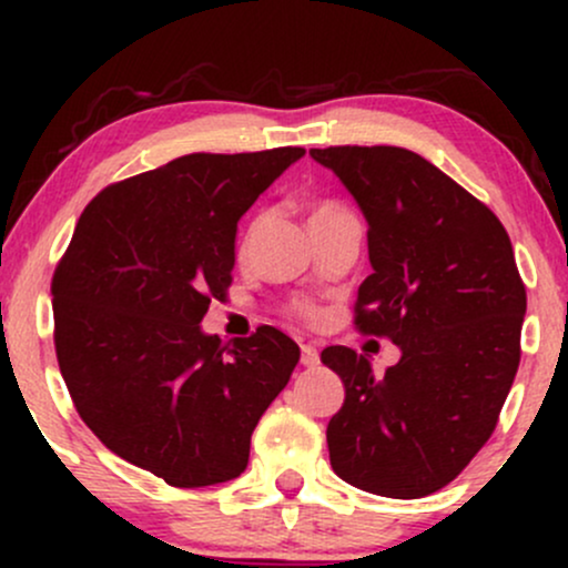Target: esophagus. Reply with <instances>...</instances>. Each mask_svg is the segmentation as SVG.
<instances>
[{"label":"esophagus","mask_w":568,"mask_h":568,"mask_svg":"<svg viewBox=\"0 0 568 568\" xmlns=\"http://www.w3.org/2000/svg\"><path fill=\"white\" fill-rule=\"evenodd\" d=\"M317 363H321V352L312 347V344H304V347H302V366L315 368Z\"/></svg>","instance_id":"34e87169"}]
</instances>
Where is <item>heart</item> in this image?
<instances>
[{"instance_id":"obj_1","label":"heart","mask_w":568,"mask_h":568,"mask_svg":"<svg viewBox=\"0 0 568 568\" xmlns=\"http://www.w3.org/2000/svg\"><path fill=\"white\" fill-rule=\"evenodd\" d=\"M336 213H344L342 207L336 205V202H317V205L312 207L310 224H317V221L336 216ZM262 224H264V216H256V219L247 221V226H245V232H243V240H240V247H243V251H247V247H251L253 237H256L258 230H262ZM296 310L302 312V315H312V306L310 304H298Z\"/></svg>"}]
</instances>
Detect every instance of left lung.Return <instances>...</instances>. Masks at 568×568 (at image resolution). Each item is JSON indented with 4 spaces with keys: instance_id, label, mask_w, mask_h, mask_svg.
I'll list each match as a JSON object with an SVG mask.
<instances>
[{
    "instance_id": "1",
    "label": "left lung",
    "mask_w": 568,
    "mask_h": 568,
    "mask_svg": "<svg viewBox=\"0 0 568 568\" xmlns=\"http://www.w3.org/2000/svg\"><path fill=\"white\" fill-rule=\"evenodd\" d=\"M368 221L371 275L355 323L400 361L325 347L344 382L331 467L363 491L419 499L470 465L497 427L520 363L526 288L505 226L433 162L400 146L312 149Z\"/></svg>"
}]
</instances>
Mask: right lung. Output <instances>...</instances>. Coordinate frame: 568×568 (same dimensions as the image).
I'll list each match as a JSON object with an SVG mask.
<instances>
[{
  "instance_id": "right-lung-1",
  "label": "right lung",
  "mask_w": 568,
  "mask_h": 568,
  "mask_svg": "<svg viewBox=\"0 0 568 568\" xmlns=\"http://www.w3.org/2000/svg\"><path fill=\"white\" fill-rule=\"evenodd\" d=\"M302 146L186 154L103 189L53 275L55 355L82 422L130 465L179 488L247 467L298 344L264 325L221 344L202 331L234 270L237 221Z\"/></svg>"
}]
</instances>
